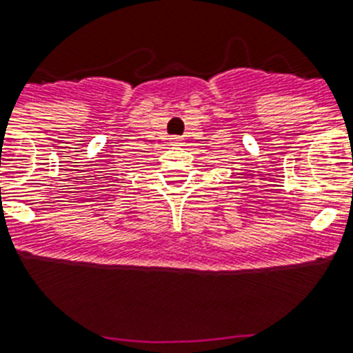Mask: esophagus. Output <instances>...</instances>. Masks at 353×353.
I'll return each mask as SVG.
<instances>
[{"mask_svg": "<svg viewBox=\"0 0 353 353\" xmlns=\"http://www.w3.org/2000/svg\"><path fill=\"white\" fill-rule=\"evenodd\" d=\"M171 145H174V146H180V145H182V139H180L179 136H174V138H171Z\"/></svg>", "mask_w": 353, "mask_h": 353, "instance_id": "1", "label": "esophagus"}]
</instances>
